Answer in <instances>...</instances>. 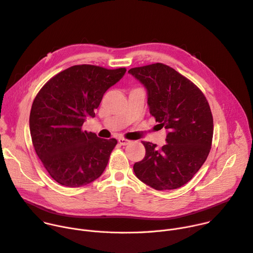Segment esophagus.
Segmentation results:
<instances>
[{"instance_id":"esophagus-1","label":"esophagus","mask_w":253,"mask_h":253,"mask_svg":"<svg viewBox=\"0 0 253 253\" xmlns=\"http://www.w3.org/2000/svg\"><path fill=\"white\" fill-rule=\"evenodd\" d=\"M119 143H120L122 146H126V145L130 144V141L127 140V139H125V138H120V139H119Z\"/></svg>"}]
</instances>
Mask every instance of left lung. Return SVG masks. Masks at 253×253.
Instances as JSON below:
<instances>
[{
    "instance_id": "left-lung-1",
    "label": "left lung",
    "mask_w": 253,
    "mask_h": 253,
    "mask_svg": "<svg viewBox=\"0 0 253 253\" xmlns=\"http://www.w3.org/2000/svg\"><path fill=\"white\" fill-rule=\"evenodd\" d=\"M129 74L145 85L150 113L168 130L166 142L143 141L145 158L134 163L137 177L157 190L176 189L196 174L211 151L213 122L202 90L173 68L156 63L131 68Z\"/></svg>"
}]
</instances>
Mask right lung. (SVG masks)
<instances>
[{
	"instance_id": "1",
	"label": "right lung",
	"mask_w": 253,
	"mask_h": 253,
	"mask_svg": "<svg viewBox=\"0 0 253 253\" xmlns=\"http://www.w3.org/2000/svg\"><path fill=\"white\" fill-rule=\"evenodd\" d=\"M126 68L77 65L53 76L33 100L29 127L34 150L50 177L68 187L98 178L118 144L83 130L95 116L106 90L119 82Z\"/></svg>"
}]
</instances>
